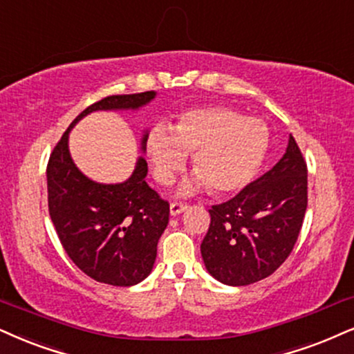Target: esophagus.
Listing matches in <instances>:
<instances>
[{
  "label": "esophagus",
  "mask_w": 354,
  "mask_h": 354,
  "mask_svg": "<svg viewBox=\"0 0 354 354\" xmlns=\"http://www.w3.org/2000/svg\"><path fill=\"white\" fill-rule=\"evenodd\" d=\"M187 208V205L185 203H182V202H172L170 203V215H178V213H182Z\"/></svg>",
  "instance_id": "34e87169"
}]
</instances>
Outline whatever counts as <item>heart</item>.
Segmentation results:
<instances>
[{
  "label": "heart",
  "instance_id": "b5f03b06",
  "mask_svg": "<svg viewBox=\"0 0 354 354\" xmlns=\"http://www.w3.org/2000/svg\"><path fill=\"white\" fill-rule=\"evenodd\" d=\"M269 141V128L261 118L244 116L226 104H207L182 113L172 131L154 126L146 147L160 185L174 184L192 154L195 172L182 185V194L208 187L213 194L228 195L251 184L263 167Z\"/></svg>",
  "mask_w": 354,
  "mask_h": 354
}]
</instances>
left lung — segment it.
I'll list each match as a JSON object with an SVG mask.
<instances>
[{"mask_svg":"<svg viewBox=\"0 0 354 354\" xmlns=\"http://www.w3.org/2000/svg\"><path fill=\"white\" fill-rule=\"evenodd\" d=\"M307 210V162L294 136L272 169L210 208L202 246L208 272L228 286L266 279L289 257Z\"/></svg>","mask_w":354,"mask_h":354,"instance_id":"8db88e82","label":"left lung"}]
</instances>
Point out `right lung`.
Masks as SVG:
<instances>
[{
    "instance_id": "add662e5",
    "label": "right lung",
    "mask_w": 354,
    "mask_h": 354,
    "mask_svg": "<svg viewBox=\"0 0 354 354\" xmlns=\"http://www.w3.org/2000/svg\"><path fill=\"white\" fill-rule=\"evenodd\" d=\"M154 95H111L90 104L72 121L47 162V202L57 236L73 264L97 282L129 287L149 276L169 223V202L144 180L147 162L142 157L123 184L102 185L86 178L68 154V131L91 111L134 110ZM146 141L144 134L142 149Z\"/></svg>"
}]
</instances>
